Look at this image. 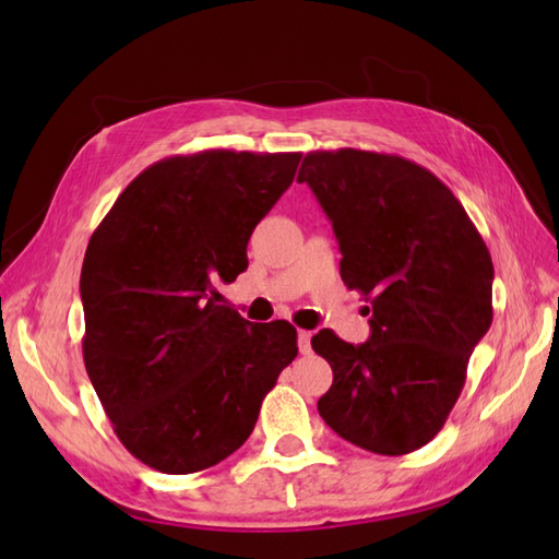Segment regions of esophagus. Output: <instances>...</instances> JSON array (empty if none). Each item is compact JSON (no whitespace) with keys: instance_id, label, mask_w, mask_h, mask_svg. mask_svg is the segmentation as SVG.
Listing matches in <instances>:
<instances>
[{"instance_id":"obj_1","label":"esophagus","mask_w":559,"mask_h":559,"mask_svg":"<svg viewBox=\"0 0 559 559\" xmlns=\"http://www.w3.org/2000/svg\"><path fill=\"white\" fill-rule=\"evenodd\" d=\"M310 341H312V333L310 331H298V349L300 354H310Z\"/></svg>"}]
</instances>
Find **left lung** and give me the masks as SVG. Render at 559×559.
<instances>
[{"label": "left lung", "mask_w": 559, "mask_h": 559, "mask_svg": "<svg viewBox=\"0 0 559 559\" xmlns=\"http://www.w3.org/2000/svg\"><path fill=\"white\" fill-rule=\"evenodd\" d=\"M298 181L331 218L343 282L373 306L366 343L312 337L333 368L317 411L354 445L408 454L443 429L492 324V257L448 186L401 156L312 151Z\"/></svg>", "instance_id": "left-lung-1"}]
</instances>
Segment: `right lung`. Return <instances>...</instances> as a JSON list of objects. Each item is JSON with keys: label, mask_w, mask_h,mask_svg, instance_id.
<instances>
[{"label": "right lung", "mask_w": 559, "mask_h": 559, "mask_svg": "<svg viewBox=\"0 0 559 559\" xmlns=\"http://www.w3.org/2000/svg\"><path fill=\"white\" fill-rule=\"evenodd\" d=\"M300 154L200 151L134 177L81 267L83 361L118 441L160 473L238 450L296 354V329L251 324L214 289L289 189Z\"/></svg>", "instance_id": "add662e5"}]
</instances>
